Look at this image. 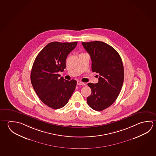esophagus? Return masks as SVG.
<instances>
[{"mask_svg": "<svg viewBox=\"0 0 156 156\" xmlns=\"http://www.w3.org/2000/svg\"><path fill=\"white\" fill-rule=\"evenodd\" d=\"M77 84L78 85H82V86H83V85H85V84L84 83L78 81V82H77Z\"/></svg>", "mask_w": 156, "mask_h": 156, "instance_id": "esophagus-1", "label": "esophagus"}]
</instances>
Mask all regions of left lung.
Returning a JSON list of instances; mask_svg holds the SVG:
<instances>
[{
	"label": "left lung",
	"mask_w": 156,
	"mask_h": 156,
	"mask_svg": "<svg viewBox=\"0 0 156 156\" xmlns=\"http://www.w3.org/2000/svg\"><path fill=\"white\" fill-rule=\"evenodd\" d=\"M82 44L90 55L92 71L99 74L98 83L87 84L91 94L87 98V103L94 110L101 111L113 104L122 89L124 81L122 60L117 51L104 42Z\"/></svg>",
	"instance_id": "1"
}]
</instances>
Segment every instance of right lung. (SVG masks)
<instances>
[{
	"label": "right lung",
	"instance_id": "obj_1",
	"mask_svg": "<svg viewBox=\"0 0 156 156\" xmlns=\"http://www.w3.org/2000/svg\"><path fill=\"white\" fill-rule=\"evenodd\" d=\"M77 41L47 44L36 57L30 73V80L36 94L44 104L59 109L68 103L77 81L59 77L66 69V58L77 46Z\"/></svg>",
	"mask_w": 156,
	"mask_h": 156
}]
</instances>
